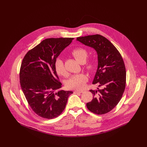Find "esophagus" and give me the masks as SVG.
I'll return each instance as SVG.
<instances>
[{"instance_id": "34e87169", "label": "esophagus", "mask_w": 147, "mask_h": 147, "mask_svg": "<svg viewBox=\"0 0 147 147\" xmlns=\"http://www.w3.org/2000/svg\"><path fill=\"white\" fill-rule=\"evenodd\" d=\"M82 91H80V90H76L74 91V93L77 94V93H82Z\"/></svg>"}]
</instances>
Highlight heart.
<instances>
[{
  "mask_svg": "<svg viewBox=\"0 0 147 147\" xmlns=\"http://www.w3.org/2000/svg\"><path fill=\"white\" fill-rule=\"evenodd\" d=\"M71 54L78 63L82 64L87 59L88 52L84 48L78 47L73 49L71 51ZM95 66L94 59L91 58L84 63V69L88 73H92L95 69ZM55 69L59 76L66 77L68 74L65 67L64 62L60 58H58L56 60L55 63ZM88 78L84 74L80 73L75 74L67 80L66 82V87L69 89L81 90L84 86Z\"/></svg>",
  "mask_w": 147,
  "mask_h": 147,
  "instance_id": "1",
  "label": "heart"
}]
</instances>
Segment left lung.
Returning <instances> with one entry per match:
<instances>
[{"label":"left lung","mask_w":147,"mask_h":147,"mask_svg":"<svg viewBox=\"0 0 147 147\" xmlns=\"http://www.w3.org/2000/svg\"><path fill=\"white\" fill-rule=\"evenodd\" d=\"M77 40L95 49L98 54V69L92 84H98L102 88L90 90L93 99L87 103V107L96 115L107 113L118 104L125 88L126 71L123 59L116 48L102 35L78 37Z\"/></svg>","instance_id":"8db88e82"}]
</instances>
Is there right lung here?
<instances>
[{
  "instance_id": "right-lung-1",
  "label": "right lung",
  "mask_w": 147,
  "mask_h": 147,
  "mask_svg": "<svg viewBox=\"0 0 147 147\" xmlns=\"http://www.w3.org/2000/svg\"><path fill=\"white\" fill-rule=\"evenodd\" d=\"M73 39H45L30 50L23 59L20 70L21 87L32 110L41 117L52 119L59 116L73 94L63 90L56 92L61 87V83L55 63Z\"/></svg>"
}]
</instances>
